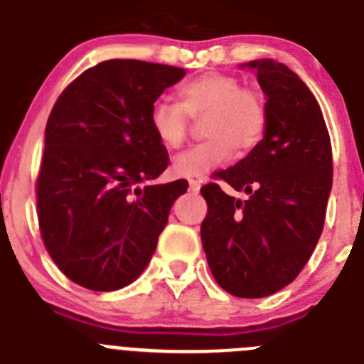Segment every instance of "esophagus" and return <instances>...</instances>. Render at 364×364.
Segmentation results:
<instances>
[{"label": "esophagus", "mask_w": 364, "mask_h": 364, "mask_svg": "<svg viewBox=\"0 0 364 364\" xmlns=\"http://www.w3.org/2000/svg\"><path fill=\"white\" fill-rule=\"evenodd\" d=\"M201 188V181L200 179H188V191L192 192V194H198Z\"/></svg>", "instance_id": "34e87169"}]
</instances>
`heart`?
<instances>
[{"mask_svg": "<svg viewBox=\"0 0 364 364\" xmlns=\"http://www.w3.org/2000/svg\"><path fill=\"white\" fill-rule=\"evenodd\" d=\"M178 104L156 100L150 107L151 132L168 150H178L191 134L192 121L205 117L207 141L173 161V172L200 178L230 159L257 148L267 129V104L257 87L243 86L229 73H205L178 87Z\"/></svg>", "mask_w": 364, "mask_h": 364, "instance_id": "1", "label": "heart"}]
</instances>
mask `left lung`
I'll list each match as a JSON object with an SVG mask.
<instances>
[{
    "label": "left lung",
    "instance_id": "left-lung-1",
    "mask_svg": "<svg viewBox=\"0 0 364 364\" xmlns=\"http://www.w3.org/2000/svg\"><path fill=\"white\" fill-rule=\"evenodd\" d=\"M249 68L267 97V129L257 148L213 178L250 198L236 200L215 181L201 186V243L227 293L262 299L291 284L308 264L324 227L333 161L321 107L299 75L274 60Z\"/></svg>",
    "mask_w": 364,
    "mask_h": 364
}]
</instances>
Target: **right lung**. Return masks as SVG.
<instances>
[{
	"label": "right lung",
	"instance_id": "right-lung-1",
	"mask_svg": "<svg viewBox=\"0 0 364 364\" xmlns=\"http://www.w3.org/2000/svg\"><path fill=\"white\" fill-rule=\"evenodd\" d=\"M183 68L106 60L60 93L36 178L38 225L58 269L91 291H115L143 273L188 183L148 185L168 151L151 132V104Z\"/></svg>",
	"mask_w": 364,
	"mask_h": 364
}]
</instances>
